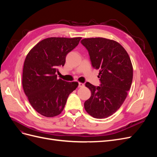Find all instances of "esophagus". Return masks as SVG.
Returning <instances> with one entry per match:
<instances>
[{"label":"esophagus","mask_w":157,"mask_h":157,"mask_svg":"<svg viewBox=\"0 0 157 157\" xmlns=\"http://www.w3.org/2000/svg\"><path fill=\"white\" fill-rule=\"evenodd\" d=\"M84 84L82 82H79L78 83V87L79 88H82V87H84Z\"/></svg>","instance_id":"esophagus-1"}]
</instances>
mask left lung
<instances>
[{
    "instance_id": "1",
    "label": "left lung",
    "mask_w": 157,
    "mask_h": 157,
    "mask_svg": "<svg viewBox=\"0 0 157 157\" xmlns=\"http://www.w3.org/2000/svg\"><path fill=\"white\" fill-rule=\"evenodd\" d=\"M89 52L93 67L99 69L101 86L86 83L92 95L84 109L92 117L105 118L119 109L127 97L133 79L129 55L118 42L105 38H88L81 41Z\"/></svg>"
}]
</instances>
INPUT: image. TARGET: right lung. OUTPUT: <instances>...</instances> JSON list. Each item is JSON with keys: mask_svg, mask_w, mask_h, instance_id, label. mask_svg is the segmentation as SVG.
Here are the masks:
<instances>
[{"mask_svg": "<svg viewBox=\"0 0 157 157\" xmlns=\"http://www.w3.org/2000/svg\"><path fill=\"white\" fill-rule=\"evenodd\" d=\"M81 37H50L42 40L27 54L23 68L22 85L31 106L42 116L54 117L63 111L69 94L78 86L57 78L58 67Z\"/></svg>", "mask_w": 157, "mask_h": 157, "instance_id": "1", "label": "right lung"}]
</instances>
